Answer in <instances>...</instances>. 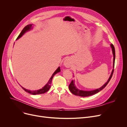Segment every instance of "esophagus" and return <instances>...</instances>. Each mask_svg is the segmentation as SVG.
Instances as JSON below:
<instances>
[{
  "instance_id": "obj_1",
  "label": "esophagus",
  "mask_w": 127,
  "mask_h": 127,
  "mask_svg": "<svg viewBox=\"0 0 127 127\" xmlns=\"http://www.w3.org/2000/svg\"><path fill=\"white\" fill-rule=\"evenodd\" d=\"M71 63H72V62H71V59L69 58H67L64 60V61L63 62V65H64V66H65L66 67L68 68V67H71Z\"/></svg>"
}]
</instances>
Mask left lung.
I'll return each mask as SVG.
<instances>
[{"mask_svg":"<svg viewBox=\"0 0 127 127\" xmlns=\"http://www.w3.org/2000/svg\"><path fill=\"white\" fill-rule=\"evenodd\" d=\"M110 46H111V47L112 48L113 55V67L114 68V63H115V48H114V46H113V45L112 44H111L110 45ZM113 71H114V69H112L111 75H110V77L108 79V80L107 81V82H106L104 85H103L101 88L97 89L96 90H93V91H89L80 90L78 88H77V87L76 86V85L75 84V80H72L71 81V83L69 85V89L70 91L71 92L72 94H73L75 95H76V96H80V97H88V96L93 95L96 94V93H98L99 92H100V91H101L102 89H103L106 86V85L108 84V83L110 81V80H111V79L112 77V75H113ZM73 77H74V75H73Z\"/></svg>","mask_w":127,"mask_h":127,"instance_id":"obj_1","label":"left lung"}]
</instances>
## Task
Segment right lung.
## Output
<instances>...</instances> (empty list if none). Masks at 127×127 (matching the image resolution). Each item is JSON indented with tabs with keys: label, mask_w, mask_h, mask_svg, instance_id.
Masks as SVG:
<instances>
[{
	"label": "right lung",
	"mask_w": 127,
	"mask_h": 127,
	"mask_svg": "<svg viewBox=\"0 0 127 127\" xmlns=\"http://www.w3.org/2000/svg\"><path fill=\"white\" fill-rule=\"evenodd\" d=\"M32 26L33 25L32 24H29V25H27L23 29V30L22 31V32H21V33H20L19 35H18V36L17 37V39H19L20 37H21L26 32H27V31H30V30H31L32 29ZM60 71H61V69H60V67H59L56 70L53 72V74H52V75L51 76V77H50V79L49 80L48 82H47V83L43 88H42V89H39V90H35V91H31V90H27V89H26L25 88H23V86H22V88H23V90H24L26 92H28L29 93H30V94H32V95H38V94H44V93H45L46 92H47L50 88V86H51V82H52V78L53 77V76H54L56 74H57V73L59 72Z\"/></svg>",
	"instance_id": "right-lung-1"
}]
</instances>
